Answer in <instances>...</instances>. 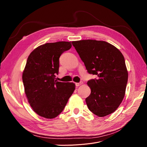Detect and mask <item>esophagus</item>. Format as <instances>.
Here are the masks:
<instances>
[{
	"label": "esophagus",
	"instance_id": "1",
	"mask_svg": "<svg viewBox=\"0 0 147 147\" xmlns=\"http://www.w3.org/2000/svg\"><path fill=\"white\" fill-rule=\"evenodd\" d=\"M83 84V82L76 83H75V86H80L81 84Z\"/></svg>",
	"mask_w": 147,
	"mask_h": 147
}]
</instances>
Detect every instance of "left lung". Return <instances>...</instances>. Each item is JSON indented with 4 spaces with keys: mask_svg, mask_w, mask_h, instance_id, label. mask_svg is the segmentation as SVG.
Wrapping results in <instances>:
<instances>
[{
    "mask_svg": "<svg viewBox=\"0 0 147 147\" xmlns=\"http://www.w3.org/2000/svg\"><path fill=\"white\" fill-rule=\"evenodd\" d=\"M72 43L88 73L97 75V79L87 82L91 90L86 98L89 110L99 117L113 113L123 101L128 79L122 53L105 41L83 40Z\"/></svg>",
    "mask_w": 147,
    "mask_h": 147,
    "instance_id": "8db88e82",
    "label": "left lung"
}]
</instances>
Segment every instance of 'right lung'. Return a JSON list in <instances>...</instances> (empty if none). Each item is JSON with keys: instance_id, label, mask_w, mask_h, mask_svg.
<instances>
[{"instance_id": "obj_1", "label": "right lung", "mask_w": 147, "mask_h": 147, "mask_svg": "<svg viewBox=\"0 0 147 147\" xmlns=\"http://www.w3.org/2000/svg\"><path fill=\"white\" fill-rule=\"evenodd\" d=\"M72 47L71 42L47 43L30 53L23 73L24 92L31 107L48 119L63 112L75 89L74 83L57 82L59 57Z\"/></svg>"}]
</instances>
